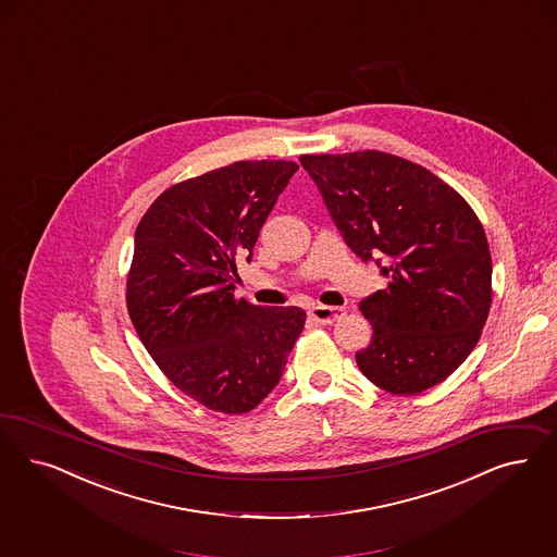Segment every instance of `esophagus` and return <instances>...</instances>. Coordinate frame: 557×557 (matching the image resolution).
Returning <instances> with one entry per match:
<instances>
[{"mask_svg":"<svg viewBox=\"0 0 557 557\" xmlns=\"http://www.w3.org/2000/svg\"><path fill=\"white\" fill-rule=\"evenodd\" d=\"M310 319L314 321V323H319V325H331V323H335L337 319H342L344 314H346V308L342 307H323V305H319V307L310 308Z\"/></svg>","mask_w":557,"mask_h":557,"instance_id":"34e87169","label":"esophagus"}]
</instances>
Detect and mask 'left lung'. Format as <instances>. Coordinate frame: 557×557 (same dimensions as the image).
<instances>
[{"mask_svg":"<svg viewBox=\"0 0 557 557\" xmlns=\"http://www.w3.org/2000/svg\"><path fill=\"white\" fill-rule=\"evenodd\" d=\"M347 247L384 252L391 277L360 310L372 342L356 354L370 383L418 395L478 346L492 307V255L473 208L436 174L395 153H302Z\"/></svg>","mask_w":557,"mask_h":557,"instance_id":"left-lung-1","label":"left lung"}]
</instances>
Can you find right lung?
<instances>
[{"label":"right lung","instance_id":"obj_1","mask_svg":"<svg viewBox=\"0 0 557 557\" xmlns=\"http://www.w3.org/2000/svg\"><path fill=\"white\" fill-rule=\"evenodd\" d=\"M296 171L292 160L234 162L160 193L137 224L129 319L164 376L211 411L261 404L305 329L302 308L252 307L232 286Z\"/></svg>","mask_w":557,"mask_h":557}]
</instances>
